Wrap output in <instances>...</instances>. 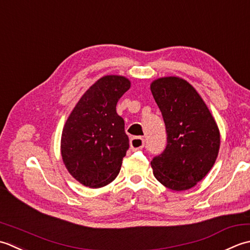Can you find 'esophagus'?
Instances as JSON below:
<instances>
[{
  "label": "esophagus",
  "instance_id": "esophagus-1",
  "mask_svg": "<svg viewBox=\"0 0 250 250\" xmlns=\"http://www.w3.org/2000/svg\"><path fill=\"white\" fill-rule=\"evenodd\" d=\"M130 149L132 151L140 150L145 146V139L142 137H132L130 139Z\"/></svg>",
  "mask_w": 250,
  "mask_h": 250
}]
</instances>
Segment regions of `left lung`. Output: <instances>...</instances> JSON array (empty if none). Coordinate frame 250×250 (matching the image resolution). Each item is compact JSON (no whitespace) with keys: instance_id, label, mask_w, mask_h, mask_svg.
Here are the masks:
<instances>
[{"instance_id":"left-lung-1","label":"left lung","mask_w":250,"mask_h":250,"mask_svg":"<svg viewBox=\"0 0 250 250\" xmlns=\"http://www.w3.org/2000/svg\"><path fill=\"white\" fill-rule=\"evenodd\" d=\"M162 112L167 146L151 161L153 175L172 191L197 185L212 168L220 147V131L202 97L186 80L165 76L151 83Z\"/></svg>"}]
</instances>
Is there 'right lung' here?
Returning <instances> with one entry per match:
<instances>
[{
  "mask_svg": "<svg viewBox=\"0 0 250 250\" xmlns=\"http://www.w3.org/2000/svg\"><path fill=\"white\" fill-rule=\"evenodd\" d=\"M129 88L125 76H103L81 97L65 122L61 156L70 175L85 187H104L119 175L129 140L116 104Z\"/></svg>",
  "mask_w": 250,
  "mask_h": 250,
  "instance_id": "obj_1",
  "label": "right lung"
}]
</instances>
